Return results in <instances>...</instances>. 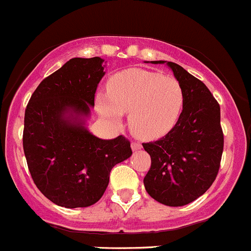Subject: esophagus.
I'll list each match as a JSON object with an SVG mask.
<instances>
[{"instance_id": "1", "label": "esophagus", "mask_w": 251, "mask_h": 251, "mask_svg": "<svg viewBox=\"0 0 251 251\" xmlns=\"http://www.w3.org/2000/svg\"><path fill=\"white\" fill-rule=\"evenodd\" d=\"M131 148H132V151H138V149L142 148V144L140 142H132L131 143Z\"/></svg>"}]
</instances>
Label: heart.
Segmentation results:
<instances>
[{"label":"heart","mask_w":251,"mask_h":251,"mask_svg":"<svg viewBox=\"0 0 251 251\" xmlns=\"http://www.w3.org/2000/svg\"><path fill=\"white\" fill-rule=\"evenodd\" d=\"M184 104L181 83L173 76L142 69H128L108 82V97L97 96L98 111L119 124L121 114H130L128 125L137 137L155 140L170 132Z\"/></svg>","instance_id":"heart-1"}]
</instances>
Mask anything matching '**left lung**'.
I'll return each mask as SVG.
<instances>
[{"label":"left lung","mask_w":251,"mask_h":251,"mask_svg":"<svg viewBox=\"0 0 251 251\" xmlns=\"http://www.w3.org/2000/svg\"><path fill=\"white\" fill-rule=\"evenodd\" d=\"M166 64L183 88L184 104L170 132L160 140L143 143L151 159L143 183L159 203L183 206L203 196L214 183L224 151V132L220 104L209 88L181 65Z\"/></svg>","instance_id":"left-lung-1"}]
</instances>
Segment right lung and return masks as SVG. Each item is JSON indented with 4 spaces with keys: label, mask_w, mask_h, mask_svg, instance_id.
Wrapping results in <instances>:
<instances>
[{
    "label": "right lung",
    "mask_w": 251,
    "mask_h": 251,
    "mask_svg": "<svg viewBox=\"0 0 251 251\" xmlns=\"http://www.w3.org/2000/svg\"><path fill=\"white\" fill-rule=\"evenodd\" d=\"M100 57L73 58L41 81L25 109L23 148L34 183L59 206L97 203L111 169L130 158L124 136L100 140L85 127L104 76Z\"/></svg>",
    "instance_id": "1"
}]
</instances>
